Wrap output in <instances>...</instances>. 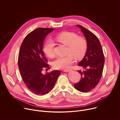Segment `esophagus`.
Masks as SVG:
<instances>
[{
  "label": "esophagus",
  "instance_id": "obj_1",
  "mask_svg": "<svg viewBox=\"0 0 120 120\" xmlns=\"http://www.w3.org/2000/svg\"><path fill=\"white\" fill-rule=\"evenodd\" d=\"M71 71V69H66L64 70V72H68V71Z\"/></svg>",
  "mask_w": 120,
  "mask_h": 120
}]
</instances>
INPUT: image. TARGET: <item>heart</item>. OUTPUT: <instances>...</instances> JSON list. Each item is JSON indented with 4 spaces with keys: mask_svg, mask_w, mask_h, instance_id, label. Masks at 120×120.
<instances>
[{
    "mask_svg": "<svg viewBox=\"0 0 120 120\" xmlns=\"http://www.w3.org/2000/svg\"><path fill=\"white\" fill-rule=\"evenodd\" d=\"M55 38L58 42L67 46L68 55L58 57L53 61L52 66L54 69H67L74 62V58L79 60L84 56L88 47L87 41L84 37L79 36L74 32L65 31L58 34ZM54 42L50 39H48L43 47L45 54L50 58L54 57Z\"/></svg>",
    "mask_w": 120,
    "mask_h": 120,
    "instance_id": "heart-1",
    "label": "heart"
}]
</instances>
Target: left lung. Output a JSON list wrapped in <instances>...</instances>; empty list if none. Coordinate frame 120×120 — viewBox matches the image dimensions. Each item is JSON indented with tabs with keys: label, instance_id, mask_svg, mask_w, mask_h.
Instances as JSON below:
<instances>
[{
	"label": "left lung",
	"instance_id": "8db88e82",
	"mask_svg": "<svg viewBox=\"0 0 120 120\" xmlns=\"http://www.w3.org/2000/svg\"><path fill=\"white\" fill-rule=\"evenodd\" d=\"M81 29L88 42L86 54L78 64L85 69L78 71L81 79L74 86L78 90L87 92L94 89L98 84L102 75L104 64L103 50L98 38L96 35L83 26L77 25Z\"/></svg>",
	"mask_w": 120,
	"mask_h": 120
}]
</instances>
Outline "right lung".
<instances>
[{"mask_svg":"<svg viewBox=\"0 0 120 120\" xmlns=\"http://www.w3.org/2000/svg\"><path fill=\"white\" fill-rule=\"evenodd\" d=\"M53 30L38 28L31 31L25 38L19 51L18 65L23 81L28 89L39 95L49 92L61 73L59 70L42 73L45 68L50 69L43 45L46 37Z\"/></svg>","mask_w":120,"mask_h":120,"instance_id":"add662e5","label":"right lung"}]
</instances>
